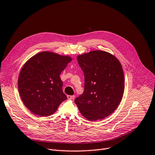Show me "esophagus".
<instances>
[{
    "label": "esophagus",
    "instance_id": "34e87169",
    "mask_svg": "<svg viewBox=\"0 0 155 155\" xmlns=\"http://www.w3.org/2000/svg\"><path fill=\"white\" fill-rule=\"evenodd\" d=\"M67 98L69 100H74L75 98L74 95H67Z\"/></svg>",
    "mask_w": 155,
    "mask_h": 155
}]
</instances>
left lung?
<instances>
[{
    "mask_svg": "<svg viewBox=\"0 0 155 155\" xmlns=\"http://www.w3.org/2000/svg\"><path fill=\"white\" fill-rule=\"evenodd\" d=\"M85 77L82 94L75 100L83 117L96 121L107 117L118 107L124 91V76L119 60L111 54L93 51L78 55Z\"/></svg>",
    "mask_w": 155,
    "mask_h": 155,
    "instance_id": "1",
    "label": "left lung"
}]
</instances>
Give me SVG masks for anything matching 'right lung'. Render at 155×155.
<instances>
[{"mask_svg": "<svg viewBox=\"0 0 155 155\" xmlns=\"http://www.w3.org/2000/svg\"><path fill=\"white\" fill-rule=\"evenodd\" d=\"M71 61L69 56L45 51L35 55L23 66L18 91L24 104L33 114L50 116L67 100L59 76Z\"/></svg>", "mask_w": 155, "mask_h": 155, "instance_id": "right-lung-1", "label": "right lung"}]
</instances>
